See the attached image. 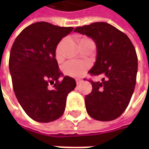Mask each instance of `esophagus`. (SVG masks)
I'll return each mask as SVG.
<instances>
[{
  "mask_svg": "<svg viewBox=\"0 0 149 149\" xmlns=\"http://www.w3.org/2000/svg\"><path fill=\"white\" fill-rule=\"evenodd\" d=\"M81 82H82V79H80V78H77V79H76V83H77V84H79Z\"/></svg>",
  "mask_w": 149,
  "mask_h": 149,
  "instance_id": "esophagus-1",
  "label": "esophagus"
}]
</instances>
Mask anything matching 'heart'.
Here are the masks:
<instances>
[{"label":"heart","mask_w":149,"mask_h":149,"mask_svg":"<svg viewBox=\"0 0 149 149\" xmlns=\"http://www.w3.org/2000/svg\"><path fill=\"white\" fill-rule=\"evenodd\" d=\"M60 54V44L58 45L56 50V55L58 57ZM90 64L87 61L70 59L66 61L63 65V71L65 74L72 77H80L89 69Z\"/></svg>","instance_id":"b5f03b06"}]
</instances>
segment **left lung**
<instances>
[{"label":"left lung","instance_id":"obj_1","mask_svg":"<svg viewBox=\"0 0 149 149\" xmlns=\"http://www.w3.org/2000/svg\"><path fill=\"white\" fill-rule=\"evenodd\" d=\"M76 33L91 38L97 45V60L89 71L103 74L102 82H93L84 97L87 113L98 121H112L126 109L134 92L138 68L137 55L130 38L106 22L77 26Z\"/></svg>","mask_w":149,"mask_h":149}]
</instances>
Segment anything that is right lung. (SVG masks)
Instances as JSON below:
<instances>
[{"label": "right lung", "instance_id": "1", "mask_svg": "<svg viewBox=\"0 0 149 149\" xmlns=\"http://www.w3.org/2000/svg\"><path fill=\"white\" fill-rule=\"evenodd\" d=\"M73 27L41 21L26 27L15 39L9 56V71L16 98L29 117L39 123L58 119L68 94L76 87L74 78L58 69L56 48ZM49 82L54 89L47 88Z\"/></svg>", "mask_w": 149, "mask_h": 149}]
</instances>
